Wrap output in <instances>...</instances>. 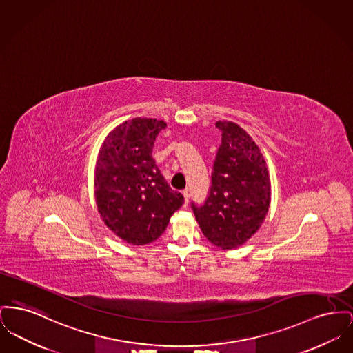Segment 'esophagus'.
I'll return each mask as SVG.
<instances>
[{"mask_svg": "<svg viewBox=\"0 0 353 353\" xmlns=\"http://www.w3.org/2000/svg\"><path fill=\"white\" fill-rule=\"evenodd\" d=\"M183 194H184V199H185V205H187L188 203H189V190L188 189H185L184 192H183Z\"/></svg>", "mask_w": 353, "mask_h": 353, "instance_id": "34e87169", "label": "esophagus"}]
</instances>
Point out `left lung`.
<instances>
[{"mask_svg": "<svg viewBox=\"0 0 353 353\" xmlns=\"http://www.w3.org/2000/svg\"><path fill=\"white\" fill-rule=\"evenodd\" d=\"M221 144L213 163L203 205L192 203L208 240L221 249L243 245L263 224L270 203L265 160L248 133L230 121H217Z\"/></svg>", "mask_w": 353, "mask_h": 353, "instance_id": "8db88e82", "label": "left lung"}]
</instances>
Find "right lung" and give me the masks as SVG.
<instances>
[{
	"instance_id": "obj_1",
	"label": "right lung",
	"mask_w": 353,
	"mask_h": 353,
	"mask_svg": "<svg viewBox=\"0 0 353 353\" xmlns=\"http://www.w3.org/2000/svg\"><path fill=\"white\" fill-rule=\"evenodd\" d=\"M166 123L133 119L119 125L100 149L94 193L106 227L132 245L159 239L184 196L166 183L152 157L156 137Z\"/></svg>"
}]
</instances>
